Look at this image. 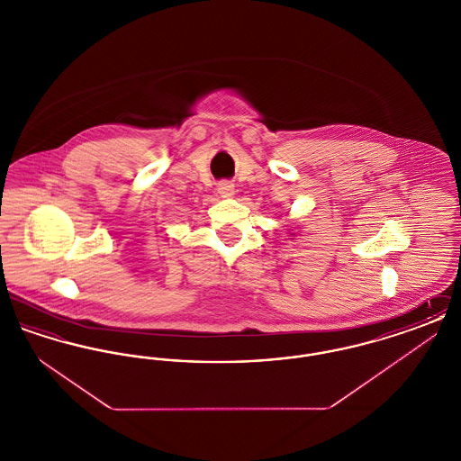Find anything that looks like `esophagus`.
Returning <instances> with one entry per match:
<instances>
[{"label":"esophagus","mask_w":461,"mask_h":461,"mask_svg":"<svg viewBox=\"0 0 461 461\" xmlns=\"http://www.w3.org/2000/svg\"><path fill=\"white\" fill-rule=\"evenodd\" d=\"M218 192L221 194V197H233L235 195V188L230 181H221L218 185Z\"/></svg>","instance_id":"1"}]
</instances>
